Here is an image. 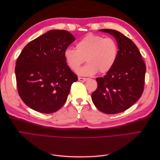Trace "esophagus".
I'll list each match as a JSON object with an SVG mask.
<instances>
[{
  "mask_svg": "<svg viewBox=\"0 0 160 160\" xmlns=\"http://www.w3.org/2000/svg\"><path fill=\"white\" fill-rule=\"evenodd\" d=\"M88 79V78H83V77H79V78H78V80H79V81H82V82L86 81Z\"/></svg>",
  "mask_w": 160,
  "mask_h": 160,
  "instance_id": "34e87169",
  "label": "esophagus"
}]
</instances>
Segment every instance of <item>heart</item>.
I'll list each match as a JSON object with an SVG mask.
<instances>
[{"label":"heart","mask_w":160,"mask_h":160,"mask_svg":"<svg viewBox=\"0 0 160 160\" xmlns=\"http://www.w3.org/2000/svg\"><path fill=\"white\" fill-rule=\"evenodd\" d=\"M76 50L67 48L63 57L67 65L76 71L85 59L88 64L77 71L78 74L90 76L98 71L101 74L108 72L113 68L118 56L117 42L111 37L89 33L76 43Z\"/></svg>","instance_id":"b5f03b06"}]
</instances>
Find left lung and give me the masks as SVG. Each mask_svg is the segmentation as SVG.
Listing matches in <instances>:
<instances>
[{"label":"left lung","instance_id":"left-lung-1","mask_svg":"<svg viewBox=\"0 0 160 160\" xmlns=\"http://www.w3.org/2000/svg\"><path fill=\"white\" fill-rule=\"evenodd\" d=\"M113 35L118 42V56L113 68L98 77V88L91 95L95 107L107 114L123 112L142 96L146 67L134 42L120 32L101 29Z\"/></svg>","mask_w":160,"mask_h":160}]
</instances>
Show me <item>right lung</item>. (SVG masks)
<instances>
[{"instance_id":"1","label":"right lung","mask_w":160,"mask_h":160,"mask_svg":"<svg viewBox=\"0 0 160 160\" xmlns=\"http://www.w3.org/2000/svg\"><path fill=\"white\" fill-rule=\"evenodd\" d=\"M75 40L65 30H51L31 41L15 67L19 96L28 107L52 113L64 105L77 76L67 65L63 52Z\"/></svg>"}]
</instances>
